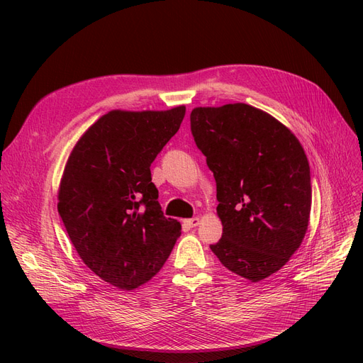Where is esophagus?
<instances>
[{
  "label": "esophagus",
  "instance_id": "1",
  "mask_svg": "<svg viewBox=\"0 0 363 363\" xmlns=\"http://www.w3.org/2000/svg\"><path fill=\"white\" fill-rule=\"evenodd\" d=\"M200 224V218L199 216H195V218H191V219H186L184 221V225H188L189 228H192V227H196Z\"/></svg>",
  "mask_w": 363,
  "mask_h": 363
}]
</instances>
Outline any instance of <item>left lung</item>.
I'll list each match as a JSON object with an SVG mask.
<instances>
[{"label":"left lung","instance_id":"1","mask_svg":"<svg viewBox=\"0 0 363 363\" xmlns=\"http://www.w3.org/2000/svg\"><path fill=\"white\" fill-rule=\"evenodd\" d=\"M191 131L216 182L223 238L211 250L238 276L267 279L298 250L309 225L311 168L301 144L244 103L194 108Z\"/></svg>","mask_w":363,"mask_h":363}]
</instances>
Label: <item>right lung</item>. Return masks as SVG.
<instances>
[{
	"label": "right lung",
	"mask_w": 363,
	"mask_h": 363,
	"mask_svg": "<svg viewBox=\"0 0 363 363\" xmlns=\"http://www.w3.org/2000/svg\"><path fill=\"white\" fill-rule=\"evenodd\" d=\"M186 107L112 111L77 142L59 189V215L98 277L131 291L163 267L182 235L157 201L150 167L177 133Z\"/></svg>",
	"instance_id": "1"
}]
</instances>
